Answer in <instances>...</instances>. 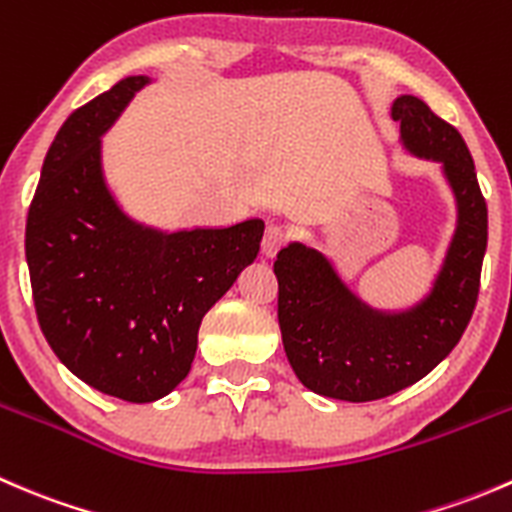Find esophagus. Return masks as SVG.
<instances>
[{"label":"esophagus","instance_id":"esophagus-1","mask_svg":"<svg viewBox=\"0 0 512 512\" xmlns=\"http://www.w3.org/2000/svg\"><path fill=\"white\" fill-rule=\"evenodd\" d=\"M287 240H289V232L285 227L270 223L265 230V237H262V255L275 257L277 252H280V247H285Z\"/></svg>","mask_w":512,"mask_h":512}]
</instances>
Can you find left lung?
<instances>
[{
    "mask_svg": "<svg viewBox=\"0 0 512 512\" xmlns=\"http://www.w3.org/2000/svg\"><path fill=\"white\" fill-rule=\"evenodd\" d=\"M391 118L411 156L441 165L456 200V230L431 289L406 309H379L317 247L289 242L275 260L289 366L309 391L352 404L416 384L451 354L476 309L488 245V208L461 133L409 94L391 103Z\"/></svg>",
    "mask_w": 512,
    "mask_h": 512,
    "instance_id": "left-lung-1",
    "label": "left lung"
}]
</instances>
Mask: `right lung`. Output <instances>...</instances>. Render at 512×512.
I'll return each instance as SVG.
<instances>
[{
  "label": "right lung",
  "mask_w": 512,
  "mask_h": 512,
  "mask_svg": "<svg viewBox=\"0 0 512 512\" xmlns=\"http://www.w3.org/2000/svg\"><path fill=\"white\" fill-rule=\"evenodd\" d=\"M148 84L128 76L66 118L24 240L49 347L84 384L131 404L163 399L188 376L205 312L252 265L265 232L260 218L160 230L121 208L101 138Z\"/></svg>",
  "instance_id": "1"
}]
</instances>
